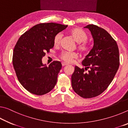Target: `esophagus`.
Segmentation results:
<instances>
[{
    "mask_svg": "<svg viewBox=\"0 0 128 128\" xmlns=\"http://www.w3.org/2000/svg\"><path fill=\"white\" fill-rule=\"evenodd\" d=\"M62 66H66V65H68V64H66V62H62Z\"/></svg>",
    "mask_w": 128,
    "mask_h": 128,
    "instance_id": "esophagus-1",
    "label": "esophagus"
}]
</instances>
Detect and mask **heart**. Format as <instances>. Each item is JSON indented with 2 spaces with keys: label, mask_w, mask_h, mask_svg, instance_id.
I'll use <instances>...</instances> for the list:
<instances>
[{
  "label": "heart",
  "mask_w": 128,
  "mask_h": 128,
  "mask_svg": "<svg viewBox=\"0 0 128 128\" xmlns=\"http://www.w3.org/2000/svg\"><path fill=\"white\" fill-rule=\"evenodd\" d=\"M70 36L76 42L79 43L78 48L79 50L83 52H86L88 51L89 46L86 42L88 39V34L86 32L80 28H76L69 31ZM62 38V33H58L55 36L54 39V43L55 46H58L61 42ZM78 57V55L76 52H63L60 55V58L66 62H72L73 60Z\"/></svg>",
  "instance_id": "b5f03b06"
}]
</instances>
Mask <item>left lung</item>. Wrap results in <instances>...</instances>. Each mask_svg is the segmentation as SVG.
I'll use <instances>...</instances> for the list:
<instances>
[{
    "label": "left lung",
    "instance_id": "8db88e82",
    "mask_svg": "<svg viewBox=\"0 0 128 128\" xmlns=\"http://www.w3.org/2000/svg\"><path fill=\"white\" fill-rule=\"evenodd\" d=\"M84 28L90 31L94 45L82 62L85 69L76 66L71 80L75 92L91 98L102 94L112 81L119 67V51L116 42L106 30L94 25Z\"/></svg>",
    "mask_w": 128,
    "mask_h": 128
}]
</instances>
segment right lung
Masks as SVG:
<instances>
[{"mask_svg": "<svg viewBox=\"0 0 128 128\" xmlns=\"http://www.w3.org/2000/svg\"><path fill=\"white\" fill-rule=\"evenodd\" d=\"M67 26L54 22L40 24L17 40L14 50L13 66L19 82L32 94L44 95L55 87L62 63L54 61L47 66L42 59L54 47L55 36Z\"/></svg>", "mask_w": 128, "mask_h": 128, "instance_id": "right-lung-1", "label": "right lung"}]
</instances>
